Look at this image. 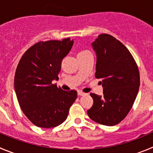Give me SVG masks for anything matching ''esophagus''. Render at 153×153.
<instances>
[{
  "mask_svg": "<svg viewBox=\"0 0 153 153\" xmlns=\"http://www.w3.org/2000/svg\"><path fill=\"white\" fill-rule=\"evenodd\" d=\"M85 94V93L82 92V91H78V96H84Z\"/></svg>",
  "mask_w": 153,
  "mask_h": 153,
  "instance_id": "esophagus-1",
  "label": "esophagus"
}]
</instances>
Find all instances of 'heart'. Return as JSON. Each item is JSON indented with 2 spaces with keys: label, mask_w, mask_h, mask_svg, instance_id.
<instances>
[{
  "label": "heart",
  "mask_w": 153,
  "mask_h": 153,
  "mask_svg": "<svg viewBox=\"0 0 153 153\" xmlns=\"http://www.w3.org/2000/svg\"><path fill=\"white\" fill-rule=\"evenodd\" d=\"M88 53H90L89 51H80L79 53H78V56H84V55H85V54H88Z\"/></svg>",
  "instance_id": "1"
}]
</instances>
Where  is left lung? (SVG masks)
I'll return each instance as SVG.
<instances>
[{"mask_svg":"<svg viewBox=\"0 0 153 153\" xmlns=\"http://www.w3.org/2000/svg\"><path fill=\"white\" fill-rule=\"evenodd\" d=\"M92 46L97 54L95 77L101 80L103 95L91 93L94 104L88 116L98 124L113 126L132 108L139 91V69L128 48L112 35L101 34Z\"/></svg>","mask_w":153,"mask_h":153,"instance_id":"8db88e82","label":"left lung"}]
</instances>
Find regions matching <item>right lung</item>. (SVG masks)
<instances>
[{
    "label": "right lung",
    "instance_id": "obj_1",
    "mask_svg": "<svg viewBox=\"0 0 153 153\" xmlns=\"http://www.w3.org/2000/svg\"><path fill=\"white\" fill-rule=\"evenodd\" d=\"M73 41H40L28 48L19 62L14 88L21 109L35 125L51 128L65 121L77 91H65L53 84Z\"/></svg>",
    "mask_w": 153,
    "mask_h": 153
}]
</instances>
